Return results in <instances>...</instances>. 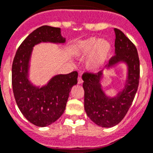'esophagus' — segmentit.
Returning a JSON list of instances; mask_svg holds the SVG:
<instances>
[{
	"instance_id": "34e87169",
	"label": "esophagus",
	"mask_w": 153,
	"mask_h": 153,
	"mask_svg": "<svg viewBox=\"0 0 153 153\" xmlns=\"http://www.w3.org/2000/svg\"><path fill=\"white\" fill-rule=\"evenodd\" d=\"M83 83V80H82V78H81V77H78V84H79V85H81V84Z\"/></svg>"
}]
</instances>
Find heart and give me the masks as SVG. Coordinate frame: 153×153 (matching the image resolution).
Returning <instances> with one entry per match:
<instances>
[{
	"label": "heart",
	"instance_id": "heart-1",
	"mask_svg": "<svg viewBox=\"0 0 153 153\" xmlns=\"http://www.w3.org/2000/svg\"><path fill=\"white\" fill-rule=\"evenodd\" d=\"M110 42L104 39H97L94 37L79 41L75 45L73 53L78 57L89 58L86 62L87 68L96 71L104 65L111 52Z\"/></svg>",
	"mask_w": 153,
	"mask_h": 153
}]
</instances>
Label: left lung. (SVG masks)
Here are the masks:
<instances>
[{
	"label": "left lung",
	"mask_w": 153,
	"mask_h": 153,
	"mask_svg": "<svg viewBox=\"0 0 153 153\" xmlns=\"http://www.w3.org/2000/svg\"><path fill=\"white\" fill-rule=\"evenodd\" d=\"M115 56L109 60L107 69L120 63L126 64L127 75L124 86L114 97L107 96L103 90L102 71L97 74L82 75L85 90V110L94 123L102 127H112L120 122L130 109L134 99L140 80V59L134 44L122 31L114 28Z\"/></svg>",
	"instance_id": "8db88e82"
}]
</instances>
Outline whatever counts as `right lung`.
I'll return each mask as SVG.
<instances>
[{"label": "right lung", "mask_w": 153, "mask_h": 153, "mask_svg": "<svg viewBox=\"0 0 153 153\" xmlns=\"http://www.w3.org/2000/svg\"><path fill=\"white\" fill-rule=\"evenodd\" d=\"M41 42L63 44L61 29L49 26L37 28L24 39L18 48L12 65L13 95L20 112L37 126H47L64 113L69 93L78 83V72L57 75L46 85L36 86L29 79L30 59L33 47Z\"/></svg>", "instance_id": "1"}]
</instances>
